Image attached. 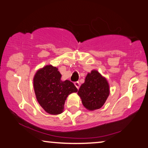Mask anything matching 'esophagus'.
<instances>
[{
    "label": "esophagus",
    "mask_w": 148,
    "mask_h": 148,
    "mask_svg": "<svg viewBox=\"0 0 148 148\" xmlns=\"http://www.w3.org/2000/svg\"><path fill=\"white\" fill-rule=\"evenodd\" d=\"M74 85H75V86L76 87L77 89H79V86H80V84H79V82H74Z\"/></svg>",
    "instance_id": "1"
}]
</instances>
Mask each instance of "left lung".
I'll return each mask as SVG.
<instances>
[{
  "instance_id": "left-lung-1",
  "label": "left lung",
  "mask_w": 148,
  "mask_h": 148,
  "mask_svg": "<svg viewBox=\"0 0 148 148\" xmlns=\"http://www.w3.org/2000/svg\"><path fill=\"white\" fill-rule=\"evenodd\" d=\"M110 94L107 79L97 70H91L87 74L85 82L78 91L82 103L89 111H94L101 107Z\"/></svg>"
}]
</instances>
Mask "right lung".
<instances>
[{"label":"right lung","instance_id":"right-lung-1","mask_svg":"<svg viewBox=\"0 0 148 148\" xmlns=\"http://www.w3.org/2000/svg\"><path fill=\"white\" fill-rule=\"evenodd\" d=\"M57 67L46 65L39 69L34 77L36 99L47 113L59 114L64 111L65 101L70 93L78 89L69 80H61L62 75Z\"/></svg>","mask_w":148,"mask_h":148}]
</instances>
